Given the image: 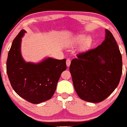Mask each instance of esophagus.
I'll use <instances>...</instances> for the list:
<instances>
[{
  "instance_id": "1",
  "label": "esophagus",
  "mask_w": 127,
  "mask_h": 127,
  "mask_svg": "<svg viewBox=\"0 0 127 127\" xmlns=\"http://www.w3.org/2000/svg\"><path fill=\"white\" fill-rule=\"evenodd\" d=\"M70 62H71V61L69 59H67L66 60V65H67V67H69L70 65Z\"/></svg>"
}]
</instances>
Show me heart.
<instances>
[{
    "label": "heart",
    "instance_id": "1",
    "mask_svg": "<svg viewBox=\"0 0 127 127\" xmlns=\"http://www.w3.org/2000/svg\"><path fill=\"white\" fill-rule=\"evenodd\" d=\"M92 39L90 36H88L85 34H81L77 35L73 40V43L76 44L81 43L83 42V46L87 47L90 45Z\"/></svg>",
    "mask_w": 127,
    "mask_h": 127
}]
</instances>
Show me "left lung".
<instances>
[{"mask_svg":"<svg viewBox=\"0 0 127 127\" xmlns=\"http://www.w3.org/2000/svg\"><path fill=\"white\" fill-rule=\"evenodd\" d=\"M77 57L69 67L77 94L87 102L102 101L118 86L122 74V54L112 34L105 29L100 45Z\"/></svg>","mask_w":127,"mask_h":127,"instance_id":"1","label":"left lung"}]
</instances>
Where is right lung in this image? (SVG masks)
<instances>
[{
  "instance_id": "right-lung-1",
  "label": "right lung",
  "mask_w": 127,
  "mask_h": 127,
  "mask_svg": "<svg viewBox=\"0 0 127 127\" xmlns=\"http://www.w3.org/2000/svg\"><path fill=\"white\" fill-rule=\"evenodd\" d=\"M22 30L12 42L7 60V73L17 94L32 104L50 99L56 91L61 73L66 69V59L49 57L39 63L26 62L21 54Z\"/></svg>"
}]
</instances>
